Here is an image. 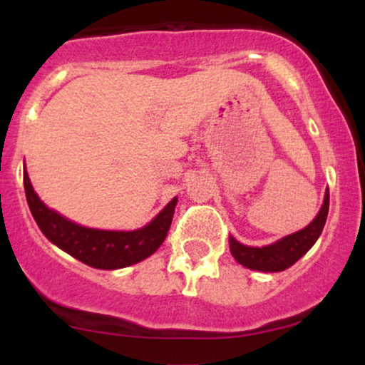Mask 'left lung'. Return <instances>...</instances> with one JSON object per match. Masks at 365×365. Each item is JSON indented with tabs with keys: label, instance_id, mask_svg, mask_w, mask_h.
<instances>
[{
	"label": "left lung",
	"instance_id": "1",
	"mask_svg": "<svg viewBox=\"0 0 365 365\" xmlns=\"http://www.w3.org/2000/svg\"><path fill=\"white\" fill-rule=\"evenodd\" d=\"M329 209V190L326 188L324 202H322L321 211L314 217L311 225L305 226L300 232L292 233V235L279 238L274 244L266 247H249L240 244L233 237H230V250L235 257L237 262L242 266L249 267L254 271H262V273H278L293 266L302 255L309 252V249L316 244L319 238L322 228H324L326 217H328Z\"/></svg>",
	"mask_w": 365,
	"mask_h": 365
}]
</instances>
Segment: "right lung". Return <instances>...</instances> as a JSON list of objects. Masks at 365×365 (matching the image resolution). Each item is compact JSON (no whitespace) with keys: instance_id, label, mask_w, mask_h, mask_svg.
Segmentation results:
<instances>
[{"instance_id":"add662e5","label":"right lung","mask_w":365,"mask_h":365,"mask_svg":"<svg viewBox=\"0 0 365 365\" xmlns=\"http://www.w3.org/2000/svg\"><path fill=\"white\" fill-rule=\"evenodd\" d=\"M24 187L29 209L46 238L96 269H120L153 255L168 235L177 206L175 197L144 228L133 232H111L86 228L58 215L54 209H49L32 188L27 171H24Z\"/></svg>"}]
</instances>
